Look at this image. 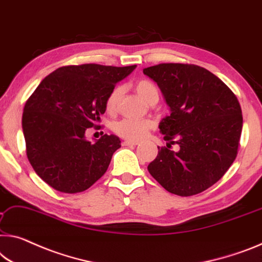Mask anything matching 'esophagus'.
<instances>
[{
	"instance_id": "obj_1",
	"label": "esophagus",
	"mask_w": 262,
	"mask_h": 262,
	"mask_svg": "<svg viewBox=\"0 0 262 262\" xmlns=\"http://www.w3.org/2000/svg\"><path fill=\"white\" fill-rule=\"evenodd\" d=\"M123 145L124 146H136V145H138V142H135V140H124Z\"/></svg>"
}]
</instances>
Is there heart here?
Wrapping results in <instances>:
<instances>
[{
  "label": "heart",
  "mask_w": 262,
  "mask_h": 262,
  "mask_svg": "<svg viewBox=\"0 0 262 262\" xmlns=\"http://www.w3.org/2000/svg\"><path fill=\"white\" fill-rule=\"evenodd\" d=\"M136 91L138 92L140 97L146 100V102H152L154 99L159 98L158 88L156 86L155 83H152L148 79H140L135 84ZM120 97V88H115L107 96L105 106L108 111L115 110L117 106V103ZM155 126V122L151 119H122L115 124L114 130L118 136L123 137L124 139L127 140H140L144 138L145 135L147 134L148 130H151Z\"/></svg>",
  "instance_id": "b5f03b06"
}]
</instances>
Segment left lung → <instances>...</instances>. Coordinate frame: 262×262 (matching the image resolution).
<instances>
[{
    "label": "left lung",
    "mask_w": 262,
    "mask_h": 262,
    "mask_svg": "<svg viewBox=\"0 0 262 262\" xmlns=\"http://www.w3.org/2000/svg\"><path fill=\"white\" fill-rule=\"evenodd\" d=\"M143 72L158 84L171 115L159 124L174 152L159 148L147 170L165 190L190 196L207 190L238 155L243 115L236 96L211 71L194 64L162 63Z\"/></svg>",
    "instance_id": "8db88e82"
}]
</instances>
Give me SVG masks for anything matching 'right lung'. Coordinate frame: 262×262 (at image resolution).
I'll list each match as a JSON object with an SVG mask.
<instances>
[{"instance_id":"1","label":"right lung","mask_w":262,"mask_h":262,"mask_svg":"<svg viewBox=\"0 0 262 262\" xmlns=\"http://www.w3.org/2000/svg\"><path fill=\"white\" fill-rule=\"evenodd\" d=\"M136 67L58 68L28 98L22 117L27 157L49 186L63 193L83 192L106 172L119 138L104 135L91 143L85 131L98 126L107 96Z\"/></svg>"}]
</instances>
